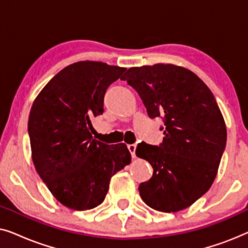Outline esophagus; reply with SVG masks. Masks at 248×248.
<instances>
[{
  "label": "esophagus",
  "mask_w": 248,
  "mask_h": 248,
  "mask_svg": "<svg viewBox=\"0 0 248 248\" xmlns=\"http://www.w3.org/2000/svg\"><path fill=\"white\" fill-rule=\"evenodd\" d=\"M127 149H128V151L131 152L132 158H135V150H137V144H128Z\"/></svg>",
  "instance_id": "obj_1"
}]
</instances>
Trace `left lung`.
Here are the masks:
<instances>
[{
    "label": "left lung",
    "mask_w": 248,
    "mask_h": 248,
    "mask_svg": "<svg viewBox=\"0 0 248 248\" xmlns=\"http://www.w3.org/2000/svg\"><path fill=\"white\" fill-rule=\"evenodd\" d=\"M121 79L137 90L149 117L164 122L161 143L141 142L135 150L154 168L139 185L141 199L161 212L188 208L211 187L226 149L215 96L196 74L171 64L131 67Z\"/></svg>",
    "instance_id": "obj_1"
}]
</instances>
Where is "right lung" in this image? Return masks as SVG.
<instances>
[{"mask_svg":"<svg viewBox=\"0 0 248 248\" xmlns=\"http://www.w3.org/2000/svg\"><path fill=\"white\" fill-rule=\"evenodd\" d=\"M125 67L78 62L64 67L33 101L28 121L32 161L63 205L89 210L103 203L110 178L131 162L126 144L94 140L91 118L104 113V97Z\"/></svg>","mask_w":248,"mask_h":248,"instance_id":"obj_1","label":"right lung"}]
</instances>
